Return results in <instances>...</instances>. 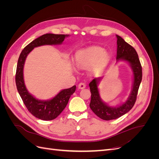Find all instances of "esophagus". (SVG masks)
<instances>
[{"label": "esophagus", "mask_w": 159, "mask_h": 159, "mask_svg": "<svg viewBox=\"0 0 159 159\" xmlns=\"http://www.w3.org/2000/svg\"><path fill=\"white\" fill-rule=\"evenodd\" d=\"M85 86H86V85L84 83H80L78 85V88L80 89H82L85 88Z\"/></svg>", "instance_id": "obj_1"}]
</instances>
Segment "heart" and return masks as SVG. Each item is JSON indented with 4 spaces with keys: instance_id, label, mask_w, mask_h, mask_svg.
<instances>
[{
    "instance_id": "b5f03b06",
    "label": "heart",
    "mask_w": 159,
    "mask_h": 159,
    "mask_svg": "<svg viewBox=\"0 0 159 159\" xmlns=\"http://www.w3.org/2000/svg\"><path fill=\"white\" fill-rule=\"evenodd\" d=\"M75 63L81 68H88L94 74H99L107 66L109 55L99 46H90L76 52Z\"/></svg>"
}]
</instances>
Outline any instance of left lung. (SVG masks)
<instances>
[{
	"label": "left lung",
	"instance_id": "obj_1",
	"mask_svg": "<svg viewBox=\"0 0 159 159\" xmlns=\"http://www.w3.org/2000/svg\"><path fill=\"white\" fill-rule=\"evenodd\" d=\"M116 36L117 38V61H126L129 64L133 72V84L131 94L126 102L119 106L112 107L104 103L100 98L98 84L103 79V77L95 78L89 83L91 93L89 107L98 117L106 121L116 119L132 109L136 102L138 90L142 80V67L136 50L121 36L118 35Z\"/></svg>",
	"mask_w": 159,
	"mask_h": 159
}]
</instances>
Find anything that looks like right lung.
Returning a JSON list of instances; mask_svg holds the SVG:
<instances>
[{
    "label": "right lung",
    "mask_w": 159,
    "mask_h": 159,
    "mask_svg": "<svg viewBox=\"0 0 159 159\" xmlns=\"http://www.w3.org/2000/svg\"><path fill=\"white\" fill-rule=\"evenodd\" d=\"M68 34H46L38 37L28 44L22 51L19 56L16 72V85L18 93L25 106L34 116L44 121H50L56 119L62 112L68 103L70 96L73 94L76 86L61 90L54 98L50 100H39L28 92L24 81L23 69L25 60L28 54L36 47L43 45H57L64 42Z\"/></svg>",
    "instance_id": "1"
}]
</instances>
